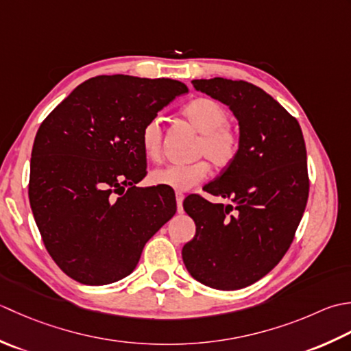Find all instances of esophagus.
Returning a JSON list of instances; mask_svg holds the SVG:
<instances>
[{
    "label": "esophagus",
    "instance_id": "esophagus-1",
    "mask_svg": "<svg viewBox=\"0 0 351 351\" xmlns=\"http://www.w3.org/2000/svg\"><path fill=\"white\" fill-rule=\"evenodd\" d=\"M183 199H184V195L182 194V192H177L176 202H177V212L178 213L183 212Z\"/></svg>",
    "mask_w": 351,
    "mask_h": 351
}]
</instances>
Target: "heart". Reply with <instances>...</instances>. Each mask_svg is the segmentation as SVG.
<instances>
[{
	"label": "heart",
	"mask_w": 351,
	"mask_h": 351,
	"mask_svg": "<svg viewBox=\"0 0 351 351\" xmlns=\"http://www.w3.org/2000/svg\"><path fill=\"white\" fill-rule=\"evenodd\" d=\"M182 115L198 133H202L197 142V156H206L212 165L219 169L227 168L238 157L241 136L232 124L227 123L228 113L223 104L212 98L199 97L183 107ZM162 139L163 128L160 119H148L141 128L139 142L142 153L149 160L159 159ZM207 174H209V163L206 160L173 163L153 169L149 174V182L180 192L203 182Z\"/></svg>",
	"instance_id": "heart-1"
}]
</instances>
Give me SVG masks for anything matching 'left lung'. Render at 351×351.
<instances>
[{
  "label": "left lung",
  "instance_id": "1",
  "mask_svg": "<svg viewBox=\"0 0 351 351\" xmlns=\"http://www.w3.org/2000/svg\"><path fill=\"white\" fill-rule=\"evenodd\" d=\"M192 84L230 107L241 149L203 188L233 204H213L199 195L184 199L197 230L182 250L183 262L199 283L241 289L267 276L294 241L309 197L303 133L283 106L252 83L215 77Z\"/></svg>",
  "mask_w": 351,
  "mask_h": 351
}]
</instances>
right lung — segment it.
<instances>
[{
    "mask_svg": "<svg viewBox=\"0 0 351 351\" xmlns=\"http://www.w3.org/2000/svg\"><path fill=\"white\" fill-rule=\"evenodd\" d=\"M186 84L98 75L71 92L36 133L28 197L47 252L83 285L133 273L147 241L177 204L148 188L139 133Z\"/></svg>",
    "mask_w": 351,
    "mask_h": 351,
    "instance_id": "right-lung-1",
    "label": "right lung"
}]
</instances>
